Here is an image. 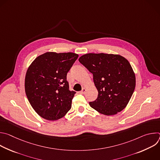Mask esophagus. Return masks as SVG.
<instances>
[{
	"mask_svg": "<svg viewBox=\"0 0 160 160\" xmlns=\"http://www.w3.org/2000/svg\"><path fill=\"white\" fill-rule=\"evenodd\" d=\"M85 92H86V88H82V90H81L80 93H82V94H85Z\"/></svg>",
	"mask_w": 160,
	"mask_h": 160,
	"instance_id": "1",
	"label": "esophagus"
}]
</instances>
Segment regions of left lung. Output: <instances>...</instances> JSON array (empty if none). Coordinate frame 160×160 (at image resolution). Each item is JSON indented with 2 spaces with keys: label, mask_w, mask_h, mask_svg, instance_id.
<instances>
[{
  "label": "left lung",
  "mask_w": 160,
  "mask_h": 160,
  "mask_svg": "<svg viewBox=\"0 0 160 160\" xmlns=\"http://www.w3.org/2000/svg\"><path fill=\"white\" fill-rule=\"evenodd\" d=\"M79 62L93 75L98 91L89 104L104 115H115L128 104L135 87V75L128 61L118 54L88 53Z\"/></svg>",
  "instance_id": "left-lung-1"
}]
</instances>
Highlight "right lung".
Wrapping results in <instances>:
<instances>
[{
	"mask_svg": "<svg viewBox=\"0 0 160 160\" xmlns=\"http://www.w3.org/2000/svg\"><path fill=\"white\" fill-rule=\"evenodd\" d=\"M78 57L73 52H47L36 58L28 68L26 95L42 118L58 120L71 109L76 92L69 90L66 75Z\"/></svg>",
	"mask_w": 160,
	"mask_h": 160,
	"instance_id": "right-lung-1",
	"label": "right lung"
}]
</instances>
